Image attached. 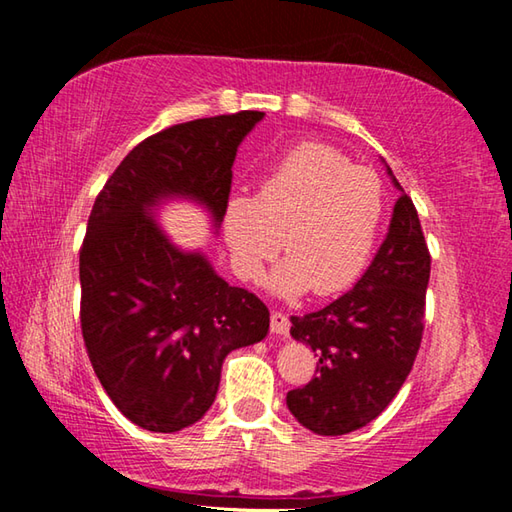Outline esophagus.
Wrapping results in <instances>:
<instances>
[{
	"instance_id": "34e87169",
	"label": "esophagus",
	"mask_w": 512,
	"mask_h": 512,
	"mask_svg": "<svg viewBox=\"0 0 512 512\" xmlns=\"http://www.w3.org/2000/svg\"><path fill=\"white\" fill-rule=\"evenodd\" d=\"M271 334L287 336L289 334V318L282 311H271Z\"/></svg>"
}]
</instances>
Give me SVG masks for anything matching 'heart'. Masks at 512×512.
Returning <instances> with one entry per match:
<instances>
[{"instance_id": "heart-1", "label": "heart", "mask_w": 512, "mask_h": 512, "mask_svg": "<svg viewBox=\"0 0 512 512\" xmlns=\"http://www.w3.org/2000/svg\"><path fill=\"white\" fill-rule=\"evenodd\" d=\"M384 219V189L370 169L352 167L332 146L305 142L277 158L255 196L235 194L223 210V235L237 273L257 280L277 250L268 287L282 298L348 289L366 271Z\"/></svg>"}]
</instances>
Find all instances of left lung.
Returning a JSON list of instances; mask_svg holds the SVG:
<instances>
[{"instance_id":"1","label":"left lung","mask_w":512,"mask_h":512,"mask_svg":"<svg viewBox=\"0 0 512 512\" xmlns=\"http://www.w3.org/2000/svg\"><path fill=\"white\" fill-rule=\"evenodd\" d=\"M386 171L402 194L368 271L339 300L291 316V336L316 352L318 375L289 391L287 406L318 436H343L375 420L420 350L431 257L413 201L388 164Z\"/></svg>"}]
</instances>
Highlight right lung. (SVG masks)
Listing matches in <instances>:
<instances>
[{
  "instance_id": "obj_1",
  "label": "right lung",
  "mask_w": 512,
  "mask_h": 512,
  "mask_svg": "<svg viewBox=\"0 0 512 512\" xmlns=\"http://www.w3.org/2000/svg\"><path fill=\"white\" fill-rule=\"evenodd\" d=\"M262 119L244 110L146 137L94 201L79 259L83 341L103 391L142 429L201 420L223 359L268 334L264 302L230 287L201 250L178 248L153 214L185 198L205 207L216 235L237 149Z\"/></svg>"
}]
</instances>
